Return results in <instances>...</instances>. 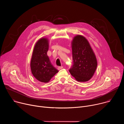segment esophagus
Segmentation results:
<instances>
[{
	"label": "esophagus",
	"mask_w": 124,
	"mask_h": 124,
	"mask_svg": "<svg viewBox=\"0 0 124 124\" xmlns=\"http://www.w3.org/2000/svg\"><path fill=\"white\" fill-rule=\"evenodd\" d=\"M63 68V66H59L58 67V70H61V69H62Z\"/></svg>",
	"instance_id": "obj_1"
}]
</instances>
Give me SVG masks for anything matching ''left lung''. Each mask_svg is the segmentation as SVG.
Returning <instances> with one entry per match:
<instances>
[{
    "mask_svg": "<svg viewBox=\"0 0 124 124\" xmlns=\"http://www.w3.org/2000/svg\"><path fill=\"white\" fill-rule=\"evenodd\" d=\"M73 64L69 72L80 82L89 80L93 77L97 66L94 53L87 39L77 35L72 42Z\"/></svg>",
    "mask_w": 124,
    "mask_h": 124,
    "instance_id": "left-lung-1",
    "label": "left lung"
}]
</instances>
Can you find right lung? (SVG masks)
Instances as JSON below:
<instances>
[{"label": "right lung", "mask_w": 124, "mask_h": 124, "mask_svg": "<svg viewBox=\"0 0 124 124\" xmlns=\"http://www.w3.org/2000/svg\"><path fill=\"white\" fill-rule=\"evenodd\" d=\"M48 40L40 39L35 45L31 60L30 67L33 76L42 82H48L58 70L53 66L47 55Z\"/></svg>", "instance_id": "right-lung-1"}]
</instances>
